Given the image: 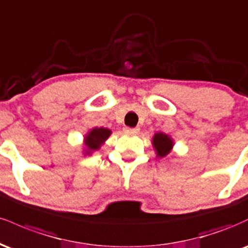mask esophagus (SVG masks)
Segmentation results:
<instances>
[{
	"label": "esophagus",
	"mask_w": 248,
	"mask_h": 248,
	"mask_svg": "<svg viewBox=\"0 0 248 248\" xmlns=\"http://www.w3.org/2000/svg\"><path fill=\"white\" fill-rule=\"evenodd\" d=\"M127 133H132V134H138L139 132H140V128L139 127H135V128H126Z\"/></svg>",
	"instance_id": "obj_1"
}]
</instances>
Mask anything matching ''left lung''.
<instances>
[{
    "instance_id": "left-lung-1",
    "label": "left lung",
    "mask_w": 248,
    "mask_h": 248,
    "mask_svg": "<svg viewBox=\"0 0 248 248\" xmlns=\"http://www.w3.org/2000/svg\"><path fill=\"white\" fill-rule=\"evenodd\" d=\"M152 144L154 150H155L156 157L162 158L166 157L167 155H169L171 153L173 146H175V142H173L172 138L170 135H168L166 133H155L152 139Z\"/></svg>"
}]
</instances>
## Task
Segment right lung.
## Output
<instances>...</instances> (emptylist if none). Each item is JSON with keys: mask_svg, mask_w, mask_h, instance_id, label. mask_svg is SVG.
Returning a JSON list of instances; mask_svg holds the SVG:
<instances>
[{"mask_svg": "<svg viewBox=\"0 0 248 248\" xmlns=\"http://www.w3.org/2000/svg\"><path fill=\"white\" fill-rule=\"evenodd\" d=\"M112 134V130L104 127H93L84 135L82 140V155L91 156L104 146Z\"/></svg>", "mask_w": 248, "mask_h": 248, "instance_id": "right-lung-1", "label": "right lung"}]
</instances>
